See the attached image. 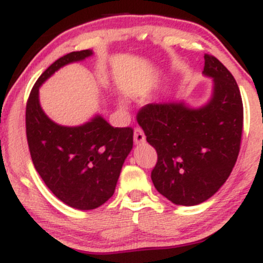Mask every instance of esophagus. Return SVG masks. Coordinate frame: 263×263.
I'll return each instance as SVG.
<instances>
[{
    "label": "esophagus",
    "instance_id": "1",
    "mask_svg": "<svg viewBox=\"0 0 263 263\" xmlns=\"http://www.w3.org/2000/svg\"><path fill=\"white\" fill-rule=\"evenodd\" d=\"M134 137H135V143H142V142L146 141V136H144L143 129L141 127H136L134 131Z\"/></svg>",
    "mask_w": 263,
    "mask_h": 263
}]
</instances>
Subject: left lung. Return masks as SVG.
<instances>
[{"label": "left lung", "mask_w": 263, "mask_h": 263, "mask_svg": "<svg viewBox=\"0 0 263 263\" xmlns=\"http://www.w3.org/2000/svg\"><path fill=\"white\" fill-rule=\"evenodd\" d=\"M204 60L203 73L214 81L205 106L148 104L137 114L147 142L157 151L151 173L156 189L184 206L208 200L226 182L242 136L243 106L236 81L215 57L205 54Z\"/></svg>", "instance_id": "left-lung-1"}]
</instances>
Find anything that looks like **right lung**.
I'll use <instances>...</instances> for the list:
<instances>
[{"mask_svg": "<svg viewBox=\"0 0 263 263\" xmlns=\"http://www.w3.org/2000/svg\"><path fill=\"white\" fill-rule=\"evenodd\" d=\"M91 54L85 49L55 60L35 81L26 106L27 142L34 168L59 200L79 210L96 209L112 197L134 146V129L112 127L101 116L78 127L57 125L42 110L38 90L59 68Z\"/></svg>", "mask_w": 263, "mask_h": 263, "instance_id": "obj_1", "label": "right lung"}]
</instances>
